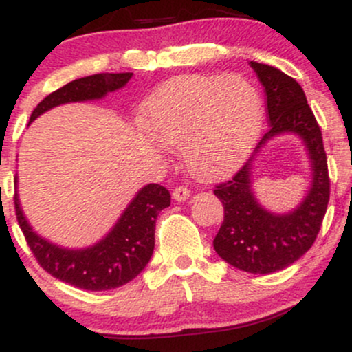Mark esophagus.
I'll list each match as a JSON object with an SVG mask.
<instances>
[{"label": "esophagus", "mask_w": 352, "mask_h": 352, "mask_svg": "<svg viewBox=\"0 0 352 352\" xmlns=\"http://www.w3.org/2000/svg\"><path fill=\"white\" fill-rule=\"evenodd\" d=\"M190 197V190L187 187H184V185H180V187H175L172 192V199L175 201H185Z\"/></svg>", "instance_id": "1"}]
</instances>
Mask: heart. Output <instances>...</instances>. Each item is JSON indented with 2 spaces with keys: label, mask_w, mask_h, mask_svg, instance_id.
Masks as SVG:
<instances>
[{
  "label": "heart",
  "mask_w": 352,
  "mask_h": 352,
  "mask_svg": "<svg viewBox=\"0 0 352 352\" xmlns=\"http://www.w3.org/2000/svg\"><path fill=\"white\" fill-rule=\"evenodd\" d=\"M160 142L182 148L192 177L217 180L240 167L263 127L260 89L243 76L190 74L164 84L147 102Z\"/></svg>",
  "instance_id": "obj_1"
}]
</instances>
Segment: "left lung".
Listing matches in <instances>:
<instances>
[{"label": "left lung", "instance_id": "obj_1", "mask_svg": "<svg viewBox=\"0 0 352 352\" xmlns=\"http://www.w3.org/2000/svg\"><path fill=\"white\" fill-rule=\"evenodd\" d=\"M265 87L268 132L256 145V153L274 135L293 132L308 148L313 180L305 200L286 215L270 213L258 204L252 190L253 157L232 179L218 184L213 193L223 204V223L213 248L241 272L268 274L300 260L316 240L329 201L328 159L321 129L308 106L305 91L293 78L276 67L252 60Z\"/></svg>", "mask_w": 352, "mask_h": 352}]
</instances>
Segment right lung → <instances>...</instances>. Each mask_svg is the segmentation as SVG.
Instances as JSON below:
<instances>
[{
  "instance_id": "add662e5",
  "label": "right lung",
  "mask_w": 352,
  "mask_h": 352,
  "mask_svg": "<svg viewBox=\"0 0 352 352\" xmlns=\"http://www.w3.org/2000/svg\"><path fill=\"white\" fill-rule=\"evenodd\" d=\"M131 78L132 72H102L72 80L46 96L36 106L30 122L60 104L104 98L107 92L124 87ZM168 205L170 192L167 188L159 184L145 185L104 240L84 250H67L33 232L19 207L18 193L14 195L16 218L41 268L58 280L87 292L119 288L142 272L153 253L157 217Z\"/></svg>"
}]
</instances>
